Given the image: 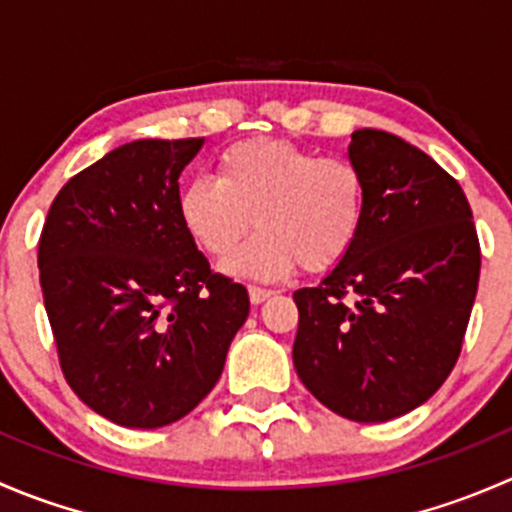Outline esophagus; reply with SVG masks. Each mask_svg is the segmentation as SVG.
Segmentation results:
<instances>
[{
	"label": "esophagus",
	"mask_w": 512,
	"mask_h": 512,
	"mask_svg": "<svg viewBox=\"0 0 512 512\" xmlns=\"http://www.w3.org/2000/svg\"><path fill=\"white\" fill-rule=\"evenodd\" d=\"M247 294H250V302L252 304H262L267 297H272V289L250 285V287H247Z\"/></svg>",
	"instance_id": "esophagus-1"
}]
</instances>
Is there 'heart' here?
<instances>
[{"label": "heart", "mask_w": 512, "mask_h": 512, "mask_svg": "<svg viewBox=\"0 0 512 512\" xmlns=\"http://www.w3.org/2000/svg\"><path fill=\"white\" fill-rule=\"evenodd\" d=\"M366 183L349 158L317 156L270 138L232 143L213 175H195L180 188L185 232L210 257L232 255L255 220L252 240L225 262L240 280L277 282L304 270L339 265L359 237Z\"/></svg>", "instance_id": "heart-1"}]
</instances>
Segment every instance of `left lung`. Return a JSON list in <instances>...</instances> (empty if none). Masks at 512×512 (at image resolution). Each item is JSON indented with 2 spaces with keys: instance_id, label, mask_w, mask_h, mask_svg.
<instances>
[{
  "instance_id": "obj_1",
  "label": "left lung",
  "mask_w": 512,
  "mask_h": 512,
  "mask_svg": "<svg viewBox=\"0 0 512 512\" xmlns=\"http://www.w3.org/2000/svg\"><path fill=\"white\" fill-rule=\"evenodd\" d=\"M349 160L366 183L364 225L317 287L294 292L292 359L329 411L379 423L426 404L456 366L480 247L461 185L404 138L359 128Z\"/></svg>"
}]
</instances>
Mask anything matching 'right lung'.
I'll return each mask as SVG.
<instances>
[{"label":"right lung","mask_w":512,"mask_h":512,"mask_svg":"<svg viewBox=\"0 0 512 512\" xmlns=\"http://www.w3.org/2000/svg\"><path fill=\"white\" fill-rule=\"evenodd\" d=\"M205 138L126 143L69 180L39 240L61 371L126 428L178 421L213 391L247 289L210 272L178 215V178Z\"/></svg>","instance_id":"add662e5"}]
</instances>
